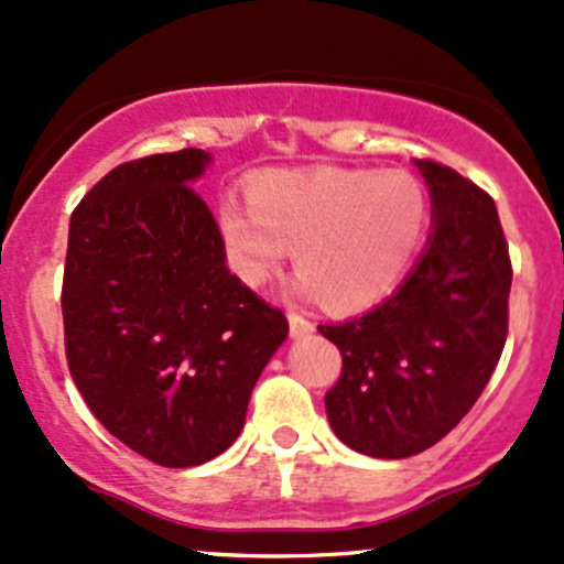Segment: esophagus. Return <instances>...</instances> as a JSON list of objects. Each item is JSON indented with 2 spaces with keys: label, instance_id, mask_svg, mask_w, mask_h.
Listing matches in <instances>:
<instances>
[{
  "label": "esophagus",
  "instance_id": "1",
  "mask_svg": "<svg viewBox=\"0 0 564 564\" xmlns=\"http://www.w3.org/2000/svg\"><path fill=\"white\" fill-rule=\"evenodd\" d=\"M315 329L313 321L307 318V315H300V313H289V332H292V337H305V334H311Z\"/></svg>",
  "mask_w": 564,
  "mask_h": 564
}]
</instances>
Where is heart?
Masks as SVG:
<instances>
[{
  "instance_id": "1",
  "label": "heart",
  "mask_w": 564,
  "mask_h": 564,
  "mask_svg": "<svg viewBox=\"0 0 564 564\" xmlns=\"http://www.w3.org/2000/svg\"><path fill=\"white\" fill-rule=\"evenodd\" d=\"M249 200L219 206L232 270L264 286L294 246L300 289L332 311H364L391 294L429 221L423 187L401 171H270L249 184Z\"/></svg>"
}]
</instances>
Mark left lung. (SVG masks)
Segmentation results:
<instances>
[{"mask_svg":"<svg viewBox=\"0 0 564 564\" xmlns=\"http://www.w3.org/2000/svg\"><path fill=\"white\" fill-rule=\"evenodd\" d=\"M414 163L433 216L417 264L375 311L318 326L343 356L324 399L332 431L386 460L423 453L466 417L509 334L513 272L495 200L447 165Z\"/></svg>","mask_w":564,"mask_h":564,"instance_id":"obj_1","label":"left lung"}]
</instances>
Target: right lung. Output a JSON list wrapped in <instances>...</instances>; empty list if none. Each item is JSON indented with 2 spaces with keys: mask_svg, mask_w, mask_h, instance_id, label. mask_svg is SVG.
I'll return each mask as SVG.
<instances>
[{
  "mask_svg": "<svg viewBox=\"0 0 564 564\" xmlns=\"http://www.w3.org/2000/svg\"><path fill=\"white\" fill-rule=\"evenodd\" d=\"M212 154L178 150L111 169L74 208L66 249V361L111 436L165 468L238 438L289 321L227 270L192 182Z\"/></svg>",
  "mask_w": 564,
  "mask_h": 564,
  "instance_id": "right-lung-1",
  "label": "right lung"
}]
</instances>
